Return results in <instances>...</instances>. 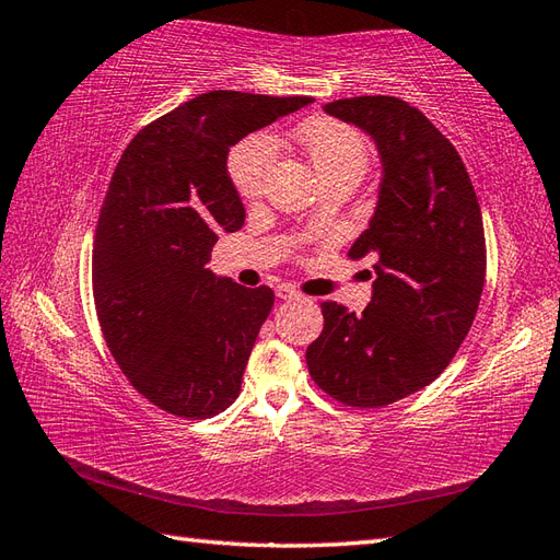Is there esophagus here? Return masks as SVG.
I'll list each match as a JSON object with an SVG mask.
<instances>
[{"label":"esophagus","instance_id":"34e87169","mask_svg":"<svg viewBox=\"0 0 560 560\" xmlns=\"http://www.w3.org/2000/svg\"><path fill=\"white\" fill-rule=\"evenodd\" d=\"M277 295L281 301H303V293L295 291L293 287H289V283H281V287L277 289Z\"/></svg>","mask_w":560,"mask_h":560}]
</instances>
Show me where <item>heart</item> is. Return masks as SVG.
<instances>
[{
	"instance_id": "1",
	"label": "heart",
	"mask_w": 560,
	"mask_h": 560,
	"mask_svg": "<svg viewBox=\"0 0 560 560\" xmlns=\"http://www.w3.org/2000/svg\"><path fill=\"white\" fill-rule=\"evenodd\" d=\"M299 141L311 159L319 180L341 173L363 175L368 151L359 132L335 120H313L299 129ZM277 159V141L269 135H253L241 141L229 159L231 183L243 199H257L265 189L267 173Z\"/></svg>"
}]
</instances>
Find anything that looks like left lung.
<instances>
[{
  "label": "left lung",
  "instance_id": "obj_1",
  "mask_svg": "<svg viewBox=\"0 0 560 560\" xmlns=\"http://www.w3.org/2000/svg\"><path fill=\"white\" fill-rule=\"evenodd\" d=\"M325 113L371 135L383 161L375 213L349 249L375 257V281L363 315L323 303L305 361L331 399L377 409L431 385L469 335L486 279L483 221L457 149L419 108L355 96Z\"/></svg>",
  "mask_w": 560,
  "mask_h": 560
}]
</instances>
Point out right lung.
Instances as JSON below:
<instances>
[{
    "mask_svg": "<svg viewBox=\"0 0 560 560\" xmlns=\"http://www.w3.org/2000/svg\"><path fill=\"white\" fill-rule=\"evenodd\" d=\"M307 96L209 91L147 125L113 173L93 241V299L105 343L159 409L209 419L241 395L273 291L217 277L219 233L245 223L229 151Z\"/></svg>",
    "mask_w": 560,
    "mask_h": 560,
    "instance_id": "1",
    "label": "right lung"
}]
</instances>
